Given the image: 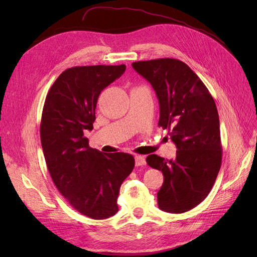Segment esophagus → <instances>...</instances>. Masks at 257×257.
<instances>
[{
  "instance_id": "34e87169",
  "label": "esophagus",
  "mask_w": 257,
  "mask_h": 257,
  "mask_svg": "<svg viewBox=\"0 0 257 257\" xmlns=\"http://www.w3.org/2000/svg\"><path fill=\"white\" fill-rule=\"evenodd\" d=\"M135 164H136V166L146 165L145 157H143V155H136V157H135Z\"/></svg>"
}]
</instances>
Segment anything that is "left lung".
Listing matches in <instances>:
<instances>
[{
  "mask_svg": "<svg viewBox=\"0 0 257 257\" xmlns=\"http://www.w3.org/2000/svg\"><path fill=\"white\" fill-rule=\"evenodd\" d=\"M132 66L151 83L160 104L159 126L168 130L178 149L174 160L157 154L146 160L164 176L158 192L159 208L170 213L186 212L208 196L221 168L220 120L214 99L182 61H138Z\"/></svg>",
  "mask_w": 257,
  "mask_h": 257,
  "instance_id": "left-lung-1",
  "label": "left lung"
}]
</instances>
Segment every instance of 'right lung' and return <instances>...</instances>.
I'll list each match as a JSON object with an SVG mask.
<instances>
[{
	"label": "right lung",
	"mask_w": 257,
	"mask_h": 257,
	"mask_svg": "<svg viewBox=\"0 0 257 257\" xmlns=\"http://www.w3.org/2000/svg\"><path fill=\"white\" fill-rule=\"evenodd\" d=\"M126 66L93 65L67 68L45 99L41 122L44 157L54 185L83 215L103 220L118 212L120 186L135 166L132 154H103L89 147L97 98Z\"/></svg>",
	"instance_id": "1"
}]
</instances>
